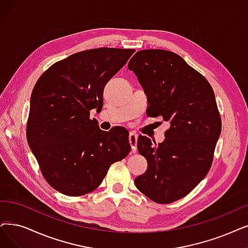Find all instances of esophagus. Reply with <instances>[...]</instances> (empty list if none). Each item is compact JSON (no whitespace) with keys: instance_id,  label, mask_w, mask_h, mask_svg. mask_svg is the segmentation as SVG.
Instances as JSON below:
<instances>
[{"instance_id":"obj_1","label":"esophagus","mask_w":248,"mask_h":248,"mask_svg":"<svg viewBox=\"0 0 248 248\" xmlns=\"http://www.w3.org/2000/svg\"><path fill=\"white\" fill-rule=\"evenodd\" d=\"M137 140H138V135L135 132L129 133V143L131 146L132 153H135L137 151Z\"/></svg>"}]
</instances>
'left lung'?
<instances>
[{
  "label": "left lung",
  "mask_w": 248,
  "mask_h": 248,
  "mask_svg": "<svg viewBox=\"0 0 248 248\" xmlns=\"http://www.w3.org/2000/svg\"><path fill=\"white\" fill-rule=\"evenodd\" d=\"M128 68L147 96V114L170 123L161 143L138 137L147 169L134 183L153 202L171 203L189 193L212 166L222 129L215 93L209 81L173 52L142 49Z\"/></svg>",
  "instance_id": "obj_1"
}]
</instances>
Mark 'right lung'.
Returning <instances> with one entry per match:
<instances>
[{
  "mask_svg": "<svg viewBox=\"0 0 248 248\" xmlns=\"http://www.w3.org/2000/svg\"><path fill=\"white\" fill-rule=\"evenodd\" d=\"M134 52L114 47L79 52L52 65L35 83L27 141L46 180L59 192H92L110 166L129 154L125 128L103 131L90 112L103 108L106 84Z\"/></svg>",
  "mask_w": 248,
  "mask_h": 248,
  "instance_id": "1",
  "label": "right lung"
}]
</instances>
